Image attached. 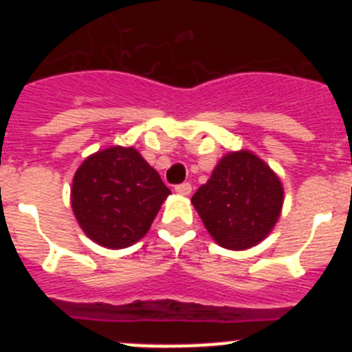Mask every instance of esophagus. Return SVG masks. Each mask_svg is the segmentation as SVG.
<instances>
[{
    "mask_svg": "<svg viewBox=\"0 0 352 352\" xmlns=\"http://www.w3.org/2000/svg\"><path fill=\"white\" fill-rule=\"evenodd\" d=\"M174 190L178 192V194H182V195H190L192 185H190V183H182V185L174 186Z\"/></svg>",
    "mask_w": 352,
    "mask_h": 352,
    "instance_id": "obj_1",
    "label": "esophagus"
}]
</instances>
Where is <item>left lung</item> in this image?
<instances>
[{"label": "left lung", "mask_w": 352, "mask_h": 352, "mask_svg": "<svg viewBox=\"0 0 352 352\" xmlns=\"http://www.w3.org/2000/svg\"><path fill=\"white\" fill-rule=\"evenodd\" d=\"M211 238L229 250L261 243L280 217L284 188L266 162L252 151H231L192 195Z\"/></svg>", "instance_id": "obj_1"}]
</instances>
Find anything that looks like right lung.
<instances>
[{"mask_svg":"<svg viewBox=\"0 0 352 352\" xmlns=\"http://www.w3.org/2000/svg\"><path fill=\"white\" fill-rule=\"evenodd\" d=\"M170 190L135 148L102 149L79 166L72 183V210L89 239L126 248L149 231Z\"/></svg>","mask_w":352,"mask_h":352,"instance_id":"1","label":"right lung"}]
</instances>
